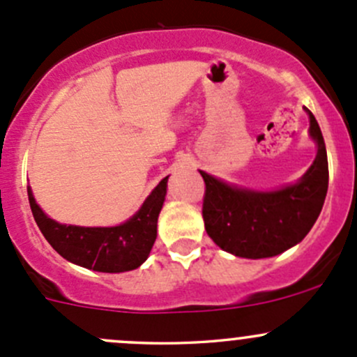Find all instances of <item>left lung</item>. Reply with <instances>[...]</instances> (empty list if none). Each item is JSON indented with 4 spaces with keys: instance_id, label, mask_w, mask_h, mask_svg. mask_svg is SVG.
I'll use <instances>...</instances> for the list:
<instances>
[{
    "instance_id": "8db88e82",
    "label": "left lung",
    "mask_w": 357,
    "mask_h": 357,
    "mask_svg": "<svg viewBox=\"0 0 357 357\" xmlns=\"http://www.w3.org/2000/svg\"><path fill=\"white\" fill-rule=\"evenodd\" d=\"M305 112L318 153L295 185L255 192L200 171L205 183V231L222 250L245 259L273 257L297 245L311 231L328 192V158L321 129L311 110Z\"/></svg>"
}]
</instances>
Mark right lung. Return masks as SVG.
Instances as JSON below:
<instances>
[{
  "label": "right lung",
  "mask_w": 357,
  "mask_h": 357,
  "mask_svg": "<svg viewBox=\"0 0 357 357\" xmlns=\"http://www.w3.org/2000/svg\"><path fill=\"white\" fill-rule=\"evenodd\" d=\"M167 178L158 183L131 219L110 228L60 225L41 211L31 188L27 195L36 225L63 259L93 271L124 273L139 268L152 250L157 219L167 193Z\"/></svg>",
  "instance_id": "1"
}]
</instances>
